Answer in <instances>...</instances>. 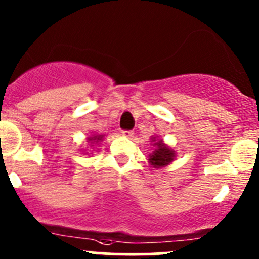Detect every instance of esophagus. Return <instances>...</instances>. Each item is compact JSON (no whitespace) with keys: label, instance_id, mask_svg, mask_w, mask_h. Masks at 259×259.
Instances as JSON below:
<instances>
[{"label":"esophagus","instance_id":"34e87169","mask_svg":"<svg viewBox=\"0 0 259 259\" xmlns=\"http://www.w3.org/2000/svg\"><path fill=\"white\" fill-rule=\"evenodd\" d=\"M122 135H125L127 138H132L134 137V132L133 130H122Z\"/></svg>","mask_w":259,"mask_h":259}]
</instances>
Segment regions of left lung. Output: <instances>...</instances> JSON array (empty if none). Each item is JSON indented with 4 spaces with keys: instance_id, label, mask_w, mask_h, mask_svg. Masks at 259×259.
Returning <instances> with one entry per match:
<instances>
[{
    "instance_id": "1",
    "label": "left lung",
    "mask_w": 259,
    "mask_h": 259,
    "mask_svg": "<svg viewBox=\"0 0 259 259\" xmlns=\"http://www.w3.org/2000/svg\"><path fill=\"white\" fill-rule=\"evenodd\" d=\"M155 145V151H153V154L149 158V161L154 168H161V166L168 165L170 161H173L176 153L170 148H168L161 140L156 142Z\"/></svg>"
}]
</instances>
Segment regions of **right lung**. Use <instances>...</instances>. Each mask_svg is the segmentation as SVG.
<instances>
[{
	"instance_id": "obj_1",
	"label": "right lung",
	"mask_w": 259,
	"mask_h": 259,
	"mask_svg": "<svg viewBox=\"0 0 259 259\" xmlns=\"http://www.w3.org/2000/svg\"><path fill=\"white\" fill-rule=\"evenodd\" d=\"M101 138H103L101 135H95V137L89 138V142H100Z\"/></svg>"
}]
</instances>
